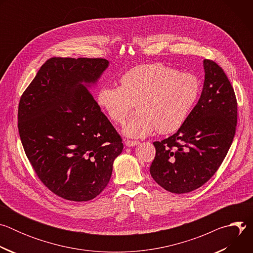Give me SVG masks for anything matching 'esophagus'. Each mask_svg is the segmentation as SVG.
<instances>
[{"label": "esophagus", "mask_w": 253, "mask_h": 253, "mask_svg": "<svg viewBox=\"0 0 253 253\" xmlns=\"http://www.w3.org/2000/svg\"><path fill=\"white\" fill-rule=\"evenodd\" d=\"M140 142L139 141H133V140H126L125 141V145L128 146V147H133V146H136L138 145Z\"/></svg>", "instance_id": "34e87169"}]
</instances>
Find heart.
<instances>
[{"label":"heart","mask_w":253,"mask_h":253,"mask_svg":"<svg viewBox=\"0 0 253 253\" xmlns=\"http://www.w3.org/2000/svg\"><path fill=\"white\" fill-rule=\"evenodd\" d=\"M199 94L200 82L195 75L150 63L125 72L120 87H101L97 103L114 123H122L137 104L139 115L127 122L123 133L142 138L155 131L163 135L177 131L186 121Z\"/></svg>","instance_id":"obj_1"}]
</instances>
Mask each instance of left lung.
Listing matches in <instances>:
<instances>
[{"mask_svg":"<svg viewBox=\"0 0 253 253\" xmlns=\"http://www.w3.org/2000/svg\"><path fill=\"white\" fill-rule=\"evenodd\" d=\"M201 96L179 130L154 142L150 174L172 193L193 191L215 174L233 141L237 123L234 90L220 66L204 60Z\"/></svg>","mask_w":253,"mask_h":253,"instance_id":"left-lung-1","label":"left lung"}]
</instances>
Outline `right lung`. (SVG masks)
Wrapping results in <instances>:
<instances>
[{"mask_svg":"<svg viewBox=\"0 0 253 253\" xmlns=\"http://www.w3.org/2000/svg\"><path fill=\"white\" fill-rule=\"evenodd\" d=\"M108 66L101 58H51L20 99L25 153L43 184L70 201L99 195L123 150L120 135L89 91Z\"/></svg>","mask_w":253,"mask_h":253,"instance_id":"1","label":"right lung"}]
</instances>
